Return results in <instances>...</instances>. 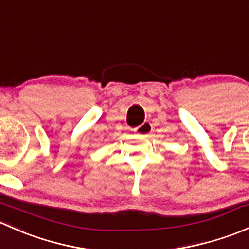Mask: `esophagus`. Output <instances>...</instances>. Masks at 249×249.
<instances>
[{
  "label": "esophagus",
  "instance_id": "esophagus-1",
  "mask_svg": "<svg viewBox=\"0 0 249 249\" xmlns=\"http://www.w3.org/2000/svg\"><path fill=\"white\" fill-rule=\"evenodd\" d=\"M153 130V125L150 124L149 122H144L142 125H140V126L135 127L134 131L136 132V134L139 135H143V136H147V135H149L150 132H152Z\"/></svg>",
  "mask_w": 249,
  "mask_h": 249
}]
</instances>
